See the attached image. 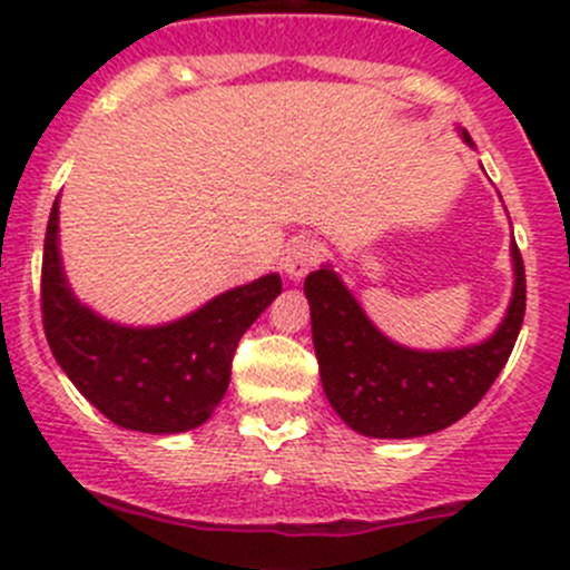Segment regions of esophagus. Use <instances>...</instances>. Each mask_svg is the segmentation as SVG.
I'll return each mask as SVG.
<instances>
[{
  "mask_svg": "<svg viewBox=\"0 0 570 570\" xmlns=\"http://www.w3.org/2000/svg\"><path fill=\"white\" fill-rule=\"evenodd\" d=\"M321 261V246L313 238H298L287 246L283 257V268L291 279L307 277L309 268Z\"/></svg>",
  "mask_w": 570,
  "mask_h": 570,
  "instance_id": "34e87169",
  "label": "esophagus"
}]
</instances>
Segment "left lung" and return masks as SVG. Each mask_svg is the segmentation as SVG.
<instances>
[{
    "label": "left lung",
    "instance_id": "1",
    "mask_svg": "<svg viewBox=\"0 0 570 570\" xmlns=\"http://www.w3.org/2000/svg\"><path fill=\"white\" fill-rule=\"evenodd\" d=\"M471 144L469 132H463ZM515 291L504 321L479 346L415 352L387 341L330 268L307 274L321 385L332 410L368 438H419L446 430L482 402L510 360L527 313L523 257L512 244Z\"/></svg>",
    "mask_w": 570,
    "mask_h": 570
}]
</instances>
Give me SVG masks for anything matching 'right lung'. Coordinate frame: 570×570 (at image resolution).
Wrapping results in <instances>:
<instances>
[{"instance_id": "1", "label": "right lung", "mask_w": 570, "mask_h": 570, "mask_svg": "<svg viewBox=\"0 0 570 570\" xmlns=\"http://www.w3.org/2000/svg\"><path fill=\"white\" fill-rule=\"evenodd\" d=\"M283 293L277 274L222 293L166 326L132 330L99 318L66 285L58 255V202L43 240L41 313L49 348L77 391L124 430H196L224 399L233 354L257 315Z\"/></svg>"}]
</instances>
